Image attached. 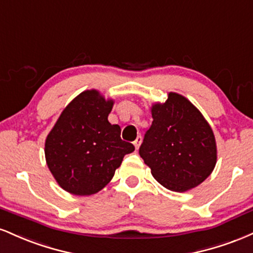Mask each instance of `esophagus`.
Listing matches in <instances>:
<instances>
[{
	"instance_id": "34e87169",
	"label": "esophagus",
	"mask_w": 253,
	"mask_h": 253,
	"mask_svg": "<svg viewBox=\"0 0 253 253\" xmlns=\"http://www.w3.org/2000/svg\"><path fill=\"white\" fill-rule=\"evenodd\" d=\"M141 142H142V137H141V136H137V138L133 141V145H135L136 149H138L139 145H141Z\"/></svg>"
}]
</instances>
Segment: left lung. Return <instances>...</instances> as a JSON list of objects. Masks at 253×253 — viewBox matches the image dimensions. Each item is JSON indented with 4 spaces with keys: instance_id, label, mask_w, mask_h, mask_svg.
<instances>
[{
    "instance_id": "8db88e82",
    "label": "left lung",
    "mask_w": 253,
    "mask_h": 253,
    "mask_svg": "<svg viewBox=\"0 0 253 253\" xmlns=\"http://www.w3.org/2000/svg\"><path fill=\"white\" fill-rule=\"evenodd\" d=\"M153 123L145 132L139 155L166 188L186 192L204 182L214 169L216 145L210 124L181 94L151 108Z\"/></svg>"
}]
</instances>
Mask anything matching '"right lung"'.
Masks as SVG:
<instances>
[{"mask_svg": "<svg viewBox=\"0 0 253 253\" xmlns=\"http://www.w3.org/2000/svg\"><path fill=\"white\" fill-rule=\"evenodd\" d=\"M114 102L96 90L84 91L61 112L44 143L50 173L61 188L91 195L111 181L123 157L135 147L121 138V127L110 124Z\"/></svg>", "mask_w": 253, "mask_h": 253, "instance_id": "add662e5", "label": "right lung"}]
</instances>
